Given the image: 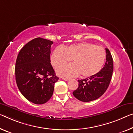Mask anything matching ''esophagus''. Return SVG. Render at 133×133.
<instances>
[{"instance_id":"obj_1","label":"esophagus","mask_w":133,"mask_h":133,"mask_svg":"<svg viewBox=\"0 0 133 133\" xmlns=\"http://www.w3.org/2000/svg\"><path fill=\"white\" fill-rule=\"evenodd\" d=\"M62 79H64V80H65V81H68V79H69V78H66V77H63Z\"/></svg>"}]
</instances>
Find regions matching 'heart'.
I'll list each match as a JSON object with an SVG mask.
<instances>
[{"mask_svg": "<svg viewBox=\"0 0 133 133\" xmlns=\"http://www.w3.org/2000/svg\"><path fill=\"white\" fill-rule=\"evenodd\" d=\"M71 59L74 64L57 69L59 75L64 77H91L102 70L106 60V52L103 48L90 43L82 42L62 48L57 47L51 55V64L58 68Z\"/></svg>", "mask_w": 133, "mask_h": 133, "instance_id": "obj_1", "label": "heart"}]
</instances>
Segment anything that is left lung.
Returning <instances> with one entry per match:
<instances>
[{
  "mask_svg": "<svg viewBox=\"0 0 133 133\" xmlns=\"http://www.w3.org/2000/svg\"><path fill=\"white\" fill-rule=\"evenodd\" d=\"M107 59L102 70L93 77L78 80V87L73 95L79 101L90 102L98 99L107 90L111 82L114 70L113 59L108 49H105Z\"/></svg>",
  "mask_w": 133,
  "mask_h": 133,
  "instance_id": "8db88e82",
  "label": "left lung"
}]
</instances>
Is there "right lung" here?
<instances>
[{
	"instance_id": "1",
	"label": "right lung",
	"mask_w": 133,
	"mask_h": 133,
	"mask_svg": "<svg viewBox=\"0 0 133 133\" xmlns=\"http://www.w3.org/2000/svg\"><path fill=\"white\" fill-rule=\"evenodd\" d=\"M52 41L40 37L27 43L17 56L15 79L22 95L33 103H46L59 79L50 64Z\"/></svg>"
}]
</instances>
